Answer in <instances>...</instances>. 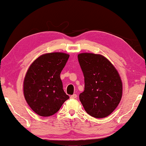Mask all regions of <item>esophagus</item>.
<instances>
[{"mask_svg": "<svg viewBox=\"0 0 146 146\" xmlns=\"http://www.w3.org/2000/svg\"><path fill=\"white\" fill-rule=\"evenodd\" d=\"M77 98V95L76 94H73V95H72V96H70V98H72V99H76Z\"/></svg>", "mask_w": 146, "mask_h": 146, "instance_id": "obj_1", "label": "esophagus"}]
</instances>
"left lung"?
Listing matches in <instances>:
<instances>
[{
  "label": "left lung",
  "mask_w": 146,
  "mask_h": 146,
  "mask_svg": "<svg viewBox=\"0 0 146 146\" xmlns=\"http://www.w3.org/2000/svg\"><path fill=\"white\" fill-rule=\"evenodd\" d=\"M78 58L84 77V91L79 98L91 116L102 118L111 114L122 96V82L115 67L100 54L82 53Z\"/></svg>",
  "instance_id": "1"
}]
</instances>
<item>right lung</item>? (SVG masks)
Returning a JSON list of instances; mask_svg holds the SVG:
<instances>
[{
  "label": "right lung",
  "instance_id": "right-lung-1",
  "mask_svg": "<svg viewBox=\"0 0 146 146\" xmlns=\"http://www.w3.org/2000/svg\"><path fill=\"white\" fill-rule=\"evenodd\" d=\"M68 58L69 55L65 53L45 54L35 60L28 70L24 80V95L38 115H52L69 98L60 76Z\"/></svg>",
  "mask_w": 146,
  "mask_h": 146
}]
</instances>
